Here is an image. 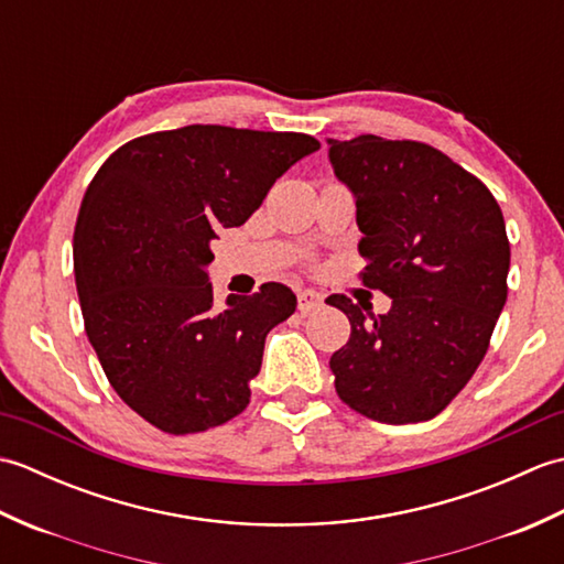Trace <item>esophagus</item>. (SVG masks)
Wrapping results in <instances>:
<instances>
[{"label": "esophagus", "mask_w": 564, "mask_h": 564, "mask_svg": "<svg viewBox=\"0 0 564 564\" xmlns=\"http://www.w3.org/2000/svg\"><path fill=\"white\" fill-rule=\"evenodd\" d=\"M322 305H325V301H322V295L317 291H301V293H297V310H301V315L315 313V310H319Z\"/></svg>", "instance_id": "obj_1"}]
</instances>
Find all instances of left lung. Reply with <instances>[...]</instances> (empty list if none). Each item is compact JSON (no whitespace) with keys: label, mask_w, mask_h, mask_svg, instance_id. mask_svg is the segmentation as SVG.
Segmentation results:
<instances>
[{"label":"left lung","mask_w":564,"mask_h":564,"mask_svg":"<svg viewBox=\"0 0 564 564\" xmlns=\"http://www.w3.org/2000/svg\"><path fill=\"white\" fill-rule=\"evenodd\" d=\"M356 198L366 289L388 315L329 295L351 337L329 358L339 398L368 419L412 424L446 410L480 366L507 303L509 237L480 178L416 140H327Z\"/></svg>","instance_id":"left-lung-1"}]
</instances>
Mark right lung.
<instances>
[{
    "label": "right lung",
    "mask_w": 564,
    "mask_h": 564,
    "mask_svg": "<svg viewBox=\"0 0 564 564\" xmlns=\"http://www.w3.org/2000/svg\"><path fill=\"white\" fill-rule=\"evenodd\" d=\"M315 150L305 133L186 126L126 142L91 178L75 227L84 329L118 398L164 434L208 431L249 404L295 295L263 283L215 307L210 242Z\"/></svg>",
    "instance_id": "obj_1"
}]
</instances>
